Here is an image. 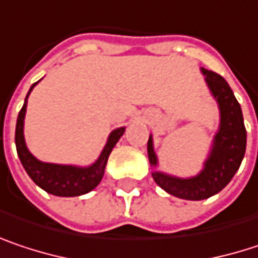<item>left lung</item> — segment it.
Returning <instances> with one entry per match:
<instances>
[{
	"label": "left lung",
	"instance_id": "1",
	"mask_svg": "<svg viewBox=\"0 0 258 258\" xmlns=\"http://www.w3.org/2000/svg\"><path fill=\"white\" fill-rule=\"evenodd\" d=\"M205 82L220 109V125L214 136L208 158L202 171L195 177L180 178L161 171H153L152 177L159 187L177 198L201 201L219 194L238 171L246 148V130L241 105L226 80L216 72L201 68ZM148 156L151 165H158L153 151L152 136L148 140Z\"/></svg>",
	"mask_w": 258,
	"mask_h": 258
}]
</instances>
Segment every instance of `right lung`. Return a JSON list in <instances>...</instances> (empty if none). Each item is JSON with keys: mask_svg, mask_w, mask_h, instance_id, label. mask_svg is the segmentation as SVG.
<instances>
[{"mask_svg": "<svg viewBox=\"0 0 258 258\" xmlns=\"http://www.w3.org/2000/svg\"><path fill=\"white\" fill-rule=\"evenodd\" d=\"M38 82H35L31 90L26 94L23 107L19 112L17 122H16V149L20 158V162L28 173V176L34 180L36 186L44 189L47 194L56 195V197H80L84 194H88L93 190L100 180L103 178L107 158L112 152L113 146L118 143L121 136L124 134L125 127L113 130L106 142L105 148L97 158V161L88 167H77V165H61V164H50L42 162L36 159L25 143L23 136V124H25V113H26V105L28 97Z\"/></svg>", "mask_w": 258, "mask_h": 258, "instance_id": "1", "label": "right lung"}]
</instances>
